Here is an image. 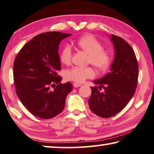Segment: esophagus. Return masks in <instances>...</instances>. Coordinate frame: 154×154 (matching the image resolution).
I'll use <instances>...</instances> for the list:
<instances>
[{
    "instance_id": "1",
    "label": "esophagus",
    "mask_w": 154,
    "mask_h": 154,
    "mask_svg": "<svg viewBox=\"0 0 154 154\" xmlns=\"http://www.w3.org/2000/svg\"><path fill=\"white\" fill-rule=\"evenodd\" d=\"M73 85H74V87H80L82 85V84L80 83H79V82H74V84H73Z\"/></svg>"
}]
</instances>
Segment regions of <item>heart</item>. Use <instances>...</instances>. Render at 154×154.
I'll return each mask as SVG.
<instances>
[{"mask_svg":"<svg viewBox=\"0 0 154 154\" xmlns=\"http://www.w3.org/2000/svg\"><path fill=\"white\" fill-rule=\"evenodd\" d=\"M78 49L88 54V63L101 72L107 70L112 62V56L109 51L103 49L101 42L91 35H85L75 42ZM72 49L66 45L60 55L61 63L65 65H70L72 61ZM95 72L91 67H74L65 72V79L75 82H83L87 79L93 78Z\"/></svg>","mask_w":154,"mask_h":154,"instance_id":"heart-1","label":"heart"}]
</instances>
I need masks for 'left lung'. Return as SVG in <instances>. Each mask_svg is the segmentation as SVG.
Returning <instances> with one entry per match:
<instances>
[{
    "label": "left lung",
    "mask_w": 154,
    "mask_h": 154,
    "mask_svg": "<svg viewBox=\"0 0 154 154\" xmlns=\"http://www.w3.org/2000/svg\"><path fill=\"white\" fill-rule=\"evenodd\" d=\"M111 41L115 49L111 72L96 80L91 87L88 103L91 112L102 118L112 117L119 113L136 91L138 78V65L134 51L124 39L112 34ZM103 87V92L99 90Z\"/></svg>",
    "instance_id": "obj_1"
}]
</instances>
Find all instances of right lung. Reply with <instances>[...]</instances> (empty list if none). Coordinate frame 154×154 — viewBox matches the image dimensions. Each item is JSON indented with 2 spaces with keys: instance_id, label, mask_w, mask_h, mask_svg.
Masks as SVG:
<instances>
[{
  "instance_id": "add662e5",
  "label": "right lung",
  "mask_w": 154,
  "mask_h": 154,
  "mask_svg": "<svg viewBox=\"0 0 154 154\" xmlns=\"http://www.w3.org/2000/svg\"><path fill=\"white\" fill-rule=\"evenodd\" d=\"M69 36L58 32L37 35L23 47L14 60L17 96L31 113L42 119L62 112L66 97L72 90V83H60L62 78L58 75L61 69L59 44Z\"/></svg>"
}]
</instances>
